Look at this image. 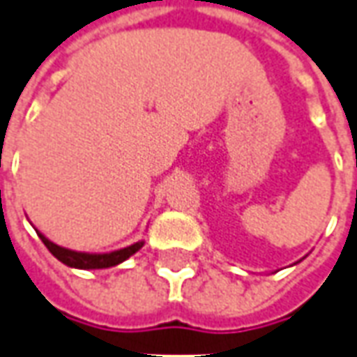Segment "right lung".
<instances>
[{
    "mask_svg": "<svg viewBox=\"0 0 357 357\" xmlns=\"http://www.w3.org/2000/svg\"><path fill=\"white\" fill-rule=\"evenodd\" d=\"M36 230V228H34ZM38 238L44 241V245L50 249V253L56 257L57 261H61L63 265L71 266V268H81V271H94V268H109L119 263L127 261L131 255H135L139 249L144 245V239H139L135 243L127 245V248L116 249V251H108V253H86V251H75V249L61 248L48 239L42 231L36 230Z\"/></svg>",
    "mask_w": 357,
    "mask_h": 357,
    "instance_id": "right-lung-1",
    "label": "right lung"
}]
</instances>
